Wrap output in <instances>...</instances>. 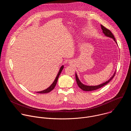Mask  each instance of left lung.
<instances>
[{"label":"left lung","mask_w":131,"mask_h":131,"mask_svg":"<svg viewBox=\"0 0 131 131\" xmlns=\"http://www.w3.org/2000/svg\"><path fill=\"white\" fill-rule=\"evenodd\" d=\"M101 28H102V29L103 30V32L104 33V34H105V35L107 37H110V38H113L114 40V41L116 42V43H117V42L116 41V39L115 38V37H114V35L112 34L111 31L110 30L108 29L107 28H106V27H105L102 25H101ZM115 74H116V71L114 73L113 76H112L108 81H107L105 82H104L103 83H102V84H101L100 85H95V86H94H94L86 85H84L83 83H82L81 82V81L79 80V78H78V77L77 76V74L76 73V81H77V84H78V86L81 90H82L83 91H93V90H96L99 89L104 86V85H106L107 83H108L112 80V79H113L115 77Z\"/></svg>","instance_id":"8db88e82"}]
</instances>
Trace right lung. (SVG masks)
I'll use <instances>...</instances> for the list:
<instances>
[{
	"mask_svg": "<svg viewBox=\"0 0 131 131\" xmlns=\"http://www.w3.org/2000/svg\"><path fill=\"white\" fill-rule=\"evenodd\" d=\"M64 68V66H62L60 69V70L57 74V77H56V78L54 80V82L52 83V84L46 90H44L43 91H39V92H37V93H49L50 92H51L52 90H53L56 85V84H57V81H58V78H59V77L60 76V74H61L62 70Z\"/></svg>",
	"mask_w": 131,
	"mask_h": 131,
	"instance_id": "right-lung-1",
	"label": "right lung"
}]
</instances>
